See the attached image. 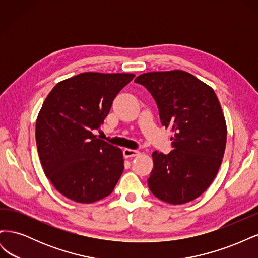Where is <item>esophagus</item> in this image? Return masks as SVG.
I'll list each match as a JSON object with an SVG mask.
<instances>
[{
  "mask_svg": "<svg viewBox=\"0 0 258 258\" xmlns=\"http://www.w3.org/2000/svg\"><path fill=\"white\" fill-rule=\"evenodd\" d=\"M139 154L138 151H135V150H130V148H124L123 150V156L126 158H130V157H135V156H137Z\"/></svg>",
  "mask_w": 258,
  "mask_h": 258,
  "instance_id": "esophagus-1",
  "label": "esophagus"
}]
</instances>
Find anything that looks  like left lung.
<instances>
[{"instance_id":"obj_1","label":"left lung","mask_w":258,"mask_h":258,"mask_svg":"<svg viewBox=\"0 0 258 258\" xmlns=\"http://www.w3.org/2000/svg\"><path fill=\"white\" fill-rule=\"evenodd\" d=\"M135 82L151 92L161 124L172 131V151L153 153L148 188L171 205L198 198L218 172L227 139L214 90L181 70L144 73Z\"/></svg>"}]
</instances>
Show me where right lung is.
<instances>
[{"instance_id": "1", "label": "right lung", "mask_w": 258, "mask_h": 258, "mask_svg": "<svg viewBox=\"0 0 258 258\" xmlns=\"http://www.w3.org/2000/svg\"><path fill=\"white\" fill-rule=\"evenodd\" d=\"M134 77L82 73L58 83L44 101L35 128L38 156L46 176L64 197L92 204L112 194L124 168L122 153L93 131Z\"/></svg>"}]
</instances>
